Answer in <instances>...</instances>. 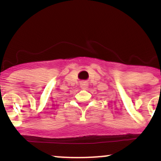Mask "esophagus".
I'll list each match as a JSON object with an SVG mask.
<instances>
[{"mask_svg": "<svg viewBox=\"0 0 161 161\" xmlns=\"http://www.w3.org/2000/svg\"><path fill=\"white\" fill-rule=\"evenodd\" d=\"M80 87L82 88V89H86V88L88 87V82H81Z\"/></svg>", "mask_w": 161, "mask_h": 161, "instance_id": "obj_1", "label": "esophagus"}]
</instances>
